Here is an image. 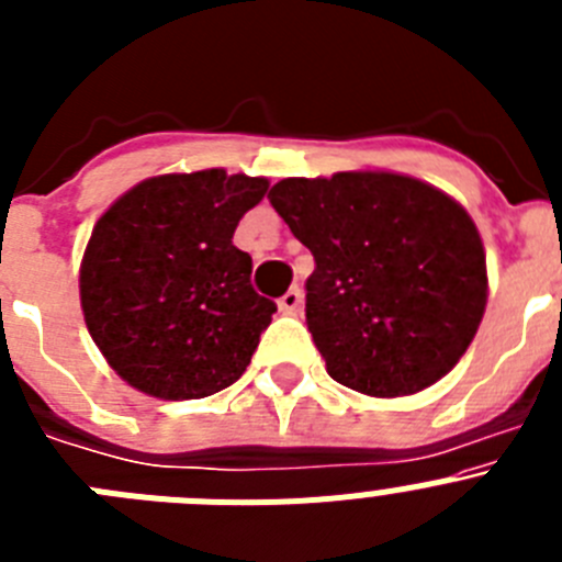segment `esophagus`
Returning <instances> with one entry per match:
<instances>
[{
  "mask_svg": "<svg viewBox=\"0 0 562 562\" xmlns=\"http://www.w3.org/2000/svg\"><path fill=\"white\" fill-rule=\"evenodd\" d=\"M301 304H304V290L301 286H290L284 295L278 297V310L286 312V315H295L301 310Z\"/></svg>",
  "mask_w": 562,
  "mask_h": 562,
  "instance_id": "obj_1",
  "label": "esophagus"
}]
</instances>
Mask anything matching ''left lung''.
<instances>
[{"mask_svg": "<svg viewBox=\"0 0 562 562\" xmlns=\"http://www.w3.org/2000/svg\"><path fill=\"white\" fill-rule=\"evenodd\" d=\"M270 202L315 256L306 326L331 380L408 396L448 374L479 331L486 256L470 213L394 171L290 177Z\"/></svg>", "mask_w": 562, "mask_h": 562, "instance_id": "8db88e82", "label": "left lung"}]
</instances>
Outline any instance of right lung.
Listing matches in <instances>:
<instances>
[{
    "label": "right lung",
    "instance_id": "right-lung-1",
    "mask_svg": "<svg viewBox=\"0 0 562 562\" xmlns=\"http://www.w3.org/2000/svg\"><path fill=\"white\" fill-rule=\"evenodd\" d=\"M267 188L225 168L160 173L95 222L78 276L83 321L132 389L202 400L245 374L276 304L252 290L233 233Z\"/></svg>",
    "mask_w": 562,
    "mask_h": 562
}]
</instances>
